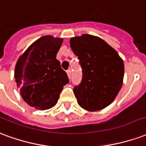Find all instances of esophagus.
Returning a JSON list of instances; mask_svg holds the SVG:
<instances>
[{
	"label": "esophagus",
	"mask_w": 146,
	"mask_h": 146,
	"mask_svg": "<svg viewBox=\"0 0 146 146\" xmlns=\"http://www.w3.org/2000/svg\"><path fill=\"white\" fill-rule=\"evenodd\" d=\"M71 73H72V71H71V69H68V71H67V74H68V76L70 78H71Z\"/></svg>",
	"instance_id": "esophagus-1"
}]
</instances>
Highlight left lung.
<instances>
[{
  "label": "left lung",
  "mask_w": 146,
  "mask_h": 146,
  "mask_svg": "<svg viewBox=\"0 0 146 146\" xmlns=\"http://www.w3.org/2000/svg\"><path fill=\"white\" fill-rule=\"evenodd\" d=\"M70 46L82 69V82L74 88L78 104L92 112L104 109L121 90L124 61L114 49L95 36L83 34L72 37Z\"/></svg>",
  "instance_id": "8db88e82"
}]
</instances>
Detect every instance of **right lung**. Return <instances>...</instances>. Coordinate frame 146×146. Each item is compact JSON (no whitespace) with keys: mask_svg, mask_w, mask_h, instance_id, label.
<instances>
[{"mask_svg":"<svg viewBox=\"0 0 146 146\" xmlns=\"http://www.w3.org/2000/svg\"><path fill=\"white\" fill-rule=\"evenodd\" d=\"M62 42V38L50 35L40 37L17 60V87L23 100L36 109L43 110L54 107L64 86L69 82L56 58Z\"/></svg>","mask_w":146,"mask_h":146,"instance_id":"add662e5","label":"right lung"}]
</instances>
